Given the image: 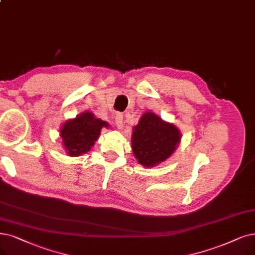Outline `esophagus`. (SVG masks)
Wrapping results in <instances>:
<instances>
[{"mask_svg":"<svg viewBox=\"0 0 255 255\" xmlns=\"http://www.w3.org/2000/svg\"><path fill=\"white\" fill-rule=\"evenodd\" d=\"M115 122H116V126L119 129L124 128V116H122L120 113H118L115 116Z\"/></svg>","mask_w":255,"mask_h":255,"instance_id":"esophagus-1","label":"esophagus"}]
</instances>
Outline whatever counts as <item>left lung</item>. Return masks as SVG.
<instances>
[{
  "instance_id": "left-lung-1",
  "label": "left lung",
  "mask_w": 255,
  "mask_h": 255,
  "mask_svg": "<svg viewBox=\"0 0 255 255\" xmlns=\"http://www.w3.org/2000/svg\"><path fill=\"white\" fill-rule=\"evenodd\" d=\"M131 134V149L141 165L154 167L169 158L180 143L181 133L174 125L146 112Z\"/></svg>"
}]
</instances>
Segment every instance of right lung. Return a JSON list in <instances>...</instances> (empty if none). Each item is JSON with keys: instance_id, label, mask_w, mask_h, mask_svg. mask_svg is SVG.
<instances>
[{"instance_id": "right-lung-1", "label": "right lung", "mask_w": 255, "mask_h": 255, "mask_svg": "<svg viewBox=\"0 0 255 255\" xmlns=\"http://www.w3.org/2000/svg\"><path fill=\"white\" fill-rule=\"evenodd\" d=\"M108 127V122L96 118L90 112H84L66 121L59 129V135L67 154L70 157L86 154L98 139L101 128Z\"/></svg>"}]
</instances>
